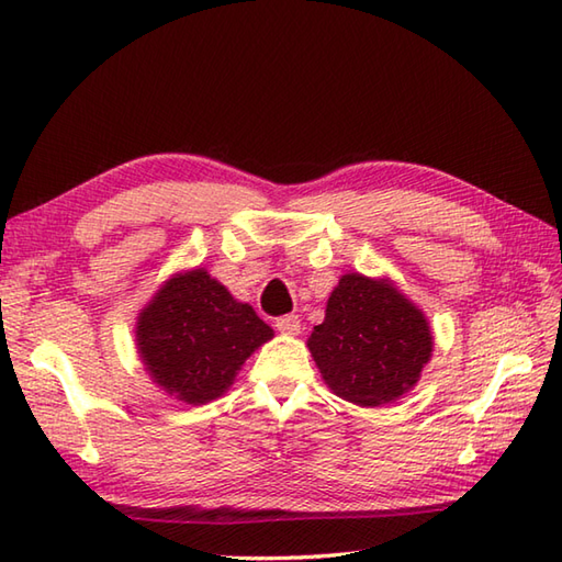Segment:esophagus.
I'll list each match as a JSON object with an SVG mask.
<instances>
[{
	"mask_svg": "<svg viewBox=\"0 0 562 562\" xmlns=\"http://www.w3.org/2000/svg\"><path fill=\"white\" fill-rule=\"evenodd\" d=\"M274 326H278V330L282 333V336H300L302 321H300V316L288 314V316H280L278 321H274Z\"/></svg>",
	"mask_w": 562,
	"mask_h": 562,
	"instance_id": "34e87169",
	"label": "esophagus"
}]
</instances>
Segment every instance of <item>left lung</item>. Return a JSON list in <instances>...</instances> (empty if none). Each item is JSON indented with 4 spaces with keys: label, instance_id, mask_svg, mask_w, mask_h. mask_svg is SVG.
<instances>
[{
    "label": "left lung",
    "instance_id": "8db88e82",
    "mask_svg": "<svg viewBox=\"0 0 562 562\" xmlns=\"http://www.w3.org/2000/svg\"><path fill=\"white\" fill-rule=\"evenodd\" d=\"M306 345L336 396L376 408L417 384L435 340L425 314L391 280L348 272Z\"/></svg>",
    "mask_w": 562,
    "mask_h": 562
}]
</instances>
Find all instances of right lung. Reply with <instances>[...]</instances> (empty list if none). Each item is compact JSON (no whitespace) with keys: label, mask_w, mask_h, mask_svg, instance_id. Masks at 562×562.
<instances>
[{"label":"right lung","mask_w":562,"mask_h":562,"mask_svg":"<svg viewBox=\"0 0 562 562\" xmlns=\"http://www.w3.org/2000/svg\"><path fill=\"white\" fill-rule=\"evenodd\" d=\"M137 350L151 381L176 401L205 405L274 333L207 270L178 272L137 316Z\"/></svg>","instance_id":"right-lung-1"}]
</instances>
